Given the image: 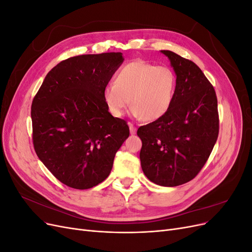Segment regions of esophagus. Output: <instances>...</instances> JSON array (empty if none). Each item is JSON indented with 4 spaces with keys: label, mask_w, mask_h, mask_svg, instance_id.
Masks as SVG:
<instances>
[{
    "label": "esophagus",
    "mask_w": 252,
    "mask_h": 252,
    "mask_svg": "<svg viewBox=\"0 0 252 252\" xmlns=\"http://www.w3.org/2000/svg\"><path fill=\"white\" fill-rule=\"evenodd\" d=\"M128 125H129V129H130V133H131V134H135V133H136V128H135V126H134L132 123H129Z\"/></svg>",
    "instance_id": "34e87169"
}]
</instances>
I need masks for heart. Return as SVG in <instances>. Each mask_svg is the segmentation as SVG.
Returning a JSON list of instances; mask_svg holds the SVG:
<instances>
[{"label":"heart","mask_w":252,"mask_h":252,"mask_svg":"<svg viewBox=\"0 0 252 252\" xmlns=\"http://www.w3.org/2000/svg\"><path fill=\"white\" fill-rule=\"evenodd\" d=\"M177 79L168 67L143 60L124 65L103 89V100L114 118L123 116L129 102L135 117L144 121L162 118L170 108Z\"/></svg>","instance_id":"heart-1"}]
</instances>
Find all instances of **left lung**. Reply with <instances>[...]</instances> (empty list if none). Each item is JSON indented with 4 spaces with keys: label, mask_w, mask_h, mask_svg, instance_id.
<instances>
[{
    "label": "left lung",
    "mask_w": 252,
    "mask_h": 252,
    "mask_svg": "<svg viewBox=\"0 0 252 252\" xmlns=\"http://www.w3.org/2000/svg\"><path fill=\"white\" fill-rule=\"evenodd\" d=\"M177 75L170 108L162 118L141 126V166L149 181L174 187L201 171L219 135L215 88L192 61L161 50Z\"/></svg>",
    "instance_id": "1"
}]
</instances>
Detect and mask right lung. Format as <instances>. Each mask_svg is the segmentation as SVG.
Wrapping results in <instances>:
<instances>
[{
    "instance_id": "add662e5",
    "label": "right lung",
    "mask_w": 252,
    "mask_h": 252,
    "mask_svg": "<svg viewBox=\"0 0 252 252\" xmlns=\"http://www.w3.org/2000/svg\"><path fill=\"white\" fill-rule=\"evenodd\" d=\"M122 52L67 59L47 73L32 104L36 156L68 187L88 189L108 177L114 156L129 136L113 118L103 89L123 63Z\"/></svg>"
}]
</instances>
